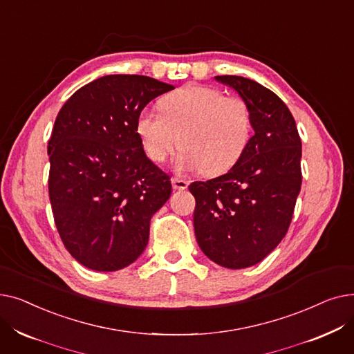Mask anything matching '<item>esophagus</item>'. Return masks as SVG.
<instances>
[{
  "label": "esophagus",
  "instance_id": "esophagus-1",
  "mask_svg": "<svg viewBox=\"0 0 354 354\" xmlns=\"http://www.w3.org/2000/svg\"><path fill=\"white\" fill-rule=\"evenodd\" d=\"M188 185H189V182L182 179V178H172V187H174V189L183 191V189L188 188Z\"/></svg>",
  "mask_w": 354,
  "mask_h": 354
}]
</instances>
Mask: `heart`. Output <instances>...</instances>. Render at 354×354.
Listing matches in <instances>:
<instances>
[{"mask_svg": "<svg viewBox=\"0 0 354 354\" xmlns=\"http://www.w3.org/2000/svg\"><path fill=\"white\" fill-rule=\"evenodd\" d=\"M160 111L143 109L136 133L147 158L158 163L179 143V169L208 176L225 174L243 158L252 138L248 103L211 86L191 83L175 90L160 100Z\"/></svg>", "mask_w": 354, "mask_h": 354, "instance_id": "heart-1", "label": "heart"}]
</instances>
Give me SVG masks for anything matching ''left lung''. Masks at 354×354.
I'll use <instances>...</instances> for the list:
<instances>
[{"label":"left lung","instance_id":"1","mask_svg":"<svg viewBox=\"0 0 354 354\" xmlns=\"http://www.w3.org/2000/svg\"><path fill=\"white\" fill-rule=\"evenodd\" d=\"M235 88L252 113L245 153L232 169L194 182L198 245L221 267L239 270L264 259L286 236L301 188V139L286 103L241 76H216Z\"/></svg>","mask_w":354,"mask_h":354}]
</instances>
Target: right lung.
<instances>
[{"label": "right lung", "instance_id": "right-lung-1", "mask_svg": "<svg viewBox=\"0 0 354 354\" xmlns=\"http://www.w3.org/2000/svg\"><path fill=\"white\" fill-rule=\"evenodd\" d=\"M172 88L147 76L110 74L79 88L55 118L47 146L53 216L66 250L90 270L136 261L152 215L171 196V176L146 156L136 119Z\"/></svg>", "mask_w": 354, "mask_h": 354}]
</instances>
